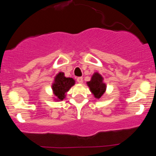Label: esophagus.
Returning <instances> with one entry per match:
<instances>
[{
    "mask_svg": "<svg viewBox=\"0 0 156 156\" xmlns=\"http://www.w3.org/2000/svg\"><path fill=\"white\" fill-rule=\"evenodd\" d=\"M77 81H78V83H83V78H82V77H78V78H77Z\"/></svg>",
    "mask_w": 156,
    "mask_h": 156,
    "instance_id": "34e87169",
    "label": "esophagus"
}]
</instances>
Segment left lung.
Segmentation results:
<instances>
[{
    "label": "left lung",
    "mask_w": 156,
    "mask_h": 156,
    "mask_svg": "<svg viewBox=\"0 0 156 156\" xmlns=\"http://www.w3.org/2000/svg\"><path fill=\"white\" fill-rule=\"evenodd\" d=\"M103 80V77L98 73H95L92 76L91 80L87 83L94 97L97 99L101 98L107 89L106 83H104Z\"/></svg>",
    "instance_id": "8db88e82"
}]
</instances>
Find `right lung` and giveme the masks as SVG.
Segmentation results:
<instances>
[{"label":"right lung","mask_w":156,"mask_h":156,"mask_svg":"<svg viewBox=\"0 0 156 156\" xmlns=\"http://www.w3.org/2000/svg\"><path fill=\"white\" fill-rule=\"evenodd\" d=\"M75 80L72 78H66L64 73H59L55 77L54 83L52 85V92L55 96V100L63 101L66 93L75 84Z\"/></svg>","instance_id":"obj_1"}]
</instances>
